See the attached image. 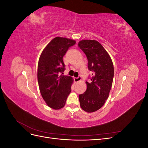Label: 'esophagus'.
Listing matches in <instances>:
<instances>
[{
    "instance_id": "34e87169",
    "label": "esophagus",
    "mask_w": 148,
    "mask_h": 148,
    "mask_svg": "<svg viewBox=\"0 0 148 148\" xmlns=\"http://www.w3.org/2000/svg\"><path fill=\"white\" fill-rule=\"evenodd\" d=\"M82 80V77H78V78H74V82L75 83H78L80 82Z\"/></svg>"
}]
</instances>
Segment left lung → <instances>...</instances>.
<instances>
[{"mask_svg":"<svg viewBox=\"0 0 148 148\" xmlns=\"http://www.w3.org/2000/svg\"><path fill=\"white\" fill-rule=\"evenodd\" d=\"M78 45L86 54L88 69L92 72L91 82H86V91L79 95L82 109L91 113L101 109L109 97L113 82L114 65L109 53L96 40H82Z\"/></svg>","mask_w":148,"mask_h":148,"instance_id":"1","label":"left lung"}]
</instances>
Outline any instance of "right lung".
<instances>
[{"label": "right lung", "instance_id": "right-lung-1", "mask_svg": "<svg viewBox=\"0 0 148 148\" xmlns=\"http://www.w3.org/2000/svg\"><path fill=\"white\" fill-rule=\"evenodd\" d=\"M75 43L72 39L56 37L47 44L40 56L38 65L39 90L47 105L53 109L64 107L71 92L73 79L63 75L65 69L63 57Z\"/></svg>", "mask_w": 148, "mask_h": 148}]
</instances>
